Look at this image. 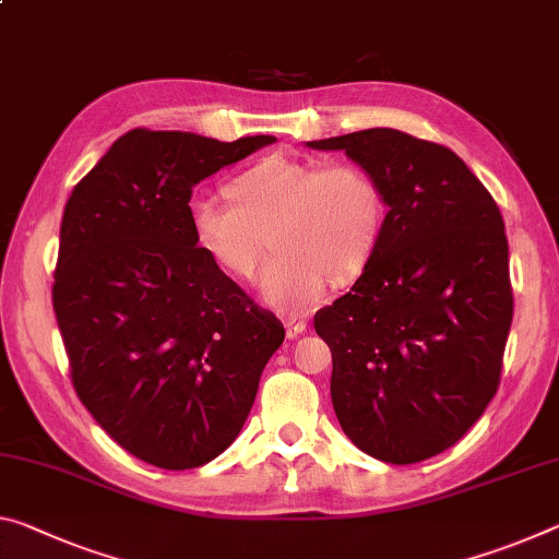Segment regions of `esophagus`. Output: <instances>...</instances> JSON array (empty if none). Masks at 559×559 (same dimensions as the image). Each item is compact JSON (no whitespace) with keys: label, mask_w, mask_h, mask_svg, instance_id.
I'll use <instances>...</instances> for the list:
<instances>
[{"label":"esophagus","mask_w":559,"mask_h":559,"mask_svg":"<svg viewBox=\"0 0 559 559\" xmlns=\"http://www.w3.org/2000/svg\"><path fill=\"white\" fill-rule=\"evenodd\" d=\"M306 333V321L304 318H288L286 321V338L294 341L298 335Z\"/></svg>","instance_id":"esophagus-1"}]
</instances>
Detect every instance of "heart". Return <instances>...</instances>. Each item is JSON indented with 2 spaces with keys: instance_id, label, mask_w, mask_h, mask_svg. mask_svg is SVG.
Here are the masks:
<instances>
[{
  "instance_id": "heart-1",
  "label": "heart",
  "mask_w": 559,
  "mask_h": 559,
  "mask_svg": "<svg viewBox=\"0 0 559 559\" xmlns=\"http://www.w3.org/2000/svg\"><path fill=\"white\" fill-rule=\"evenodd\" d=\"M228 197L193 199L189 228L203 253L228 276L259 265L265 234L276 255L261 273L265 300L313 306L325 281L348 283L366 269L385 226V199L360 166L269 156L228 183Z\"/></svg>"
}]
</instances>
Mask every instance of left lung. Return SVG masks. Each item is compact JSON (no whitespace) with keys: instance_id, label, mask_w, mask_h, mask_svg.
Segmentation results:
<instances>
[{"instance_id":"obj_1","label":"left lung","mask_w":559,"mask_h":559,"mask_svg":"<svg viewBox=\"0 0 559 559\" xmlns=\"http://www.w3.org/2000/svg\"><path fill=\"white\" fill-rule=\"evenodd\" d=\"M308 146L345 152L388 206L360 278L313 321L333 356V411L362 453L420 463L453 448L498 391L512 323L500 209L455 152L397 129Z\"/></svg>"}]
</instances>
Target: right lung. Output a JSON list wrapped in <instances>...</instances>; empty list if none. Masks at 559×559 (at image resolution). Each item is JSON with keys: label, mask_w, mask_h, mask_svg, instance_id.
<instances>
[{"label": "right lung", "mask_w": 559, "mask_h": 559, "mask_svg": "<svg viewBox=\"0 0 559 559\" xmlns=\"http://www.w3.org/2000/svg\"><path fill=\"white\" fill-rule=\"evenodd\" d=\"M273 141L134 129L67 201L51 300L74 391L148 465L189 471L224 453L286 338L189 228L193 186Z\"/></svg>", "instance_id": "right-lung-1"}]
</instances>
